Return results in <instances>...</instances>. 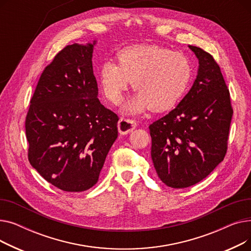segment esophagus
I'll use <instances>...</instances> for the list:
<instances>
[{
    "label": "esophagus",
    "instance_id": "1",
    "mask_svg": "<svg viewBox=\"0 0 251 251\" xmlns=\"http://www.w3.org/2000/svg\"><path fill=\"white\" fill-rule=\"evenodd\" d=\"M135 127H136V122L134 120H132V119L121 118L118 123L119 132H120L121 134L130 133Z\"/></svg>",
    "mask_w": 251,
    "mask_h": 251
}]
</instances>
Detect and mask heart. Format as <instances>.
I'll list each match as a JSON object with an SVG mask.
<instances>
[{
  "label": "heart",
  "mask_w": 251,
  "mask_h": 251,
  "mask_svg": "<svg viewBox=\"0 0 251 251\" xmlns=\"http://www.w3.org/2000/svg\"><path fill=\"white\" fill-rule=\"evenodd\" d=\"M118 65L103 63L100 82L110 102L118 103L130 81L137 96L125 110L137 113L146 109L161 113L172 109L185 94L192 76V65L182 52L154 46H133L117 55Z\"/></svg>",
  "instance_id": "1"
}]
</instances>
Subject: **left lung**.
I'll return each instance as SVG.
<instances>
[{
	"label": "left lung",
	"mask_w": 251,
	"mask_h": 251,
	"mask_svg": "<svg viewBox=\"0 0 251 251\" xmlns=\"http://www.w3.org/2000/svg\"><path fill=\"white\" fill-rule=\"evenodd\" d=\"M189 48L200 61L191 89L174 110L149 126L156 174L172 188L194 185L224 160L233 116L220 66L209 52Z\"/></svg>",
	"instance_id": "8db88e82"
}]
</instances>
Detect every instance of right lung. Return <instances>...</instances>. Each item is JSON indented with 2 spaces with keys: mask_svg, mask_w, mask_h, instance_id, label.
<instances>
[{
  "mask_svg": "<svg viewBox=\"0 0 251 251\" xmlns=\"http://www.w3.org/2000/svg\"><path fill=\"white\" fill-rule=\"evenodd\" d=\"M94 45L74 44L58 52L39 77L26 115L28 161L63 191L96 185L118 137L117 114L98 99Z\"/></svg>",
  "mask_w": 251,
  "mask_h": 251,
  "instance_id": "1",
  "label": "right lung"
}]
</instances>
